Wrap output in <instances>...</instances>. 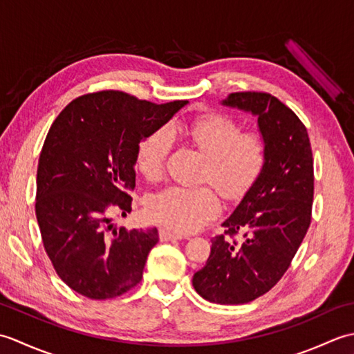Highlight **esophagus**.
Here are the masks:
<instances>
[{
    "instance_id": "esophagus-1",
    "label": "esophagus",
    "mask_w": 354,
    "mask_h": 354,
    "mask_svg": "<svg viewBox=\"0 0 354 354\" xmlns=\"http://www.w3.org/2000/svg\"><path fill=\"white\" fill-rule=\"evenodd\" d=\"M189 236L181 234V232H173L169 230H160V239L164 240V242H169V240H181V239H187Z\"/></svg>"
}]
</instances>
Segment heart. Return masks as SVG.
I'll return each instance as SVG.
<instances>
[{
  "instance_id": "obj_1",
  "label": "heart",
  "mask_w": 354,
  "mask_h": 354,
  "mask_svg": "<svg viewBox=\"0 0 354 354\" xmlns=\"http://www.w3.org/2000/svg\"><path fill=\"white\" fill-rule=\"evenodd\" d=\"M192 145L204 155L202 181L212 183L222 196L239 202L251 193L269 158L265 135L259 131H242L239 120L225 112H207L185 127ZM173 131L161 126L145 135L135 152V165L147 179H158L173 149ZM221 212L216 192L208 185H170L150 196L147 213L167 228L190 232L213 221Z\"/></svg>"
}]
</instances>
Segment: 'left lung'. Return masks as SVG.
I'll return each mask as SVG.
<instances>
[{"label":"left lung","mask_w":354,"mask_h":354,"mask_svg":"<svg viewBox=\"0 0 354 354\" xmlns=\"http://www.w3.org/2000/svg\"><path fill=\"white\" fill-rule=\"evenodd\" d=\"M223 104L259 117L269 158L257 185L222 223L227 230L212 239V254L193 286L212 303L243 304L280 281L310 227L313 156L306 126L272 94L231 93Z\"/></svg>","instance_id":"obj_1"}]
</instances>
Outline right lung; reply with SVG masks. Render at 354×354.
Listing matches in <instances>:
<instances>
[{
  "instance_id": "obj_1",
  "label": "right lung",
  "mask_w": 354,
  "mask_h": 354,
  "mask_svg": "<svg viewBox=\"0 0 354 354\" xmlns=\"http://www.w3.org/2000/svg\"><path fill=\"white\" fill-rule=\"evenodd\" d=\"M185 103L109 89L77 97L53 122L37 164L36 219L56 274L80 295L115 298L141 281L158 231L112 227L109 214L132 212L138 142Z\"/></svg>"
}]
</instances>
